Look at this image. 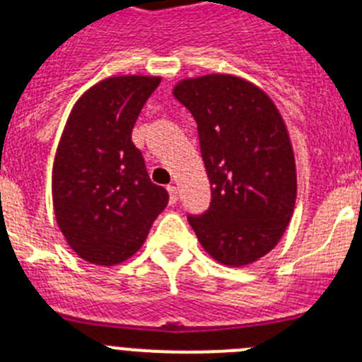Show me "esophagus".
<instances>
[{"instance_id": "1", "label": "esophagus", "mask_w": 362, "mask_h": 362, "mask_svg": "<svg viewBox=\"0 0 362 362\" xmlns=\"http://www.w3.org/2000/svg\"><path fill=\"white\" fill-rule=\"evenodd\" d=\"M166 190H168V201H170V204H175V201H177V187L175 185H168Z\"/></svg>"}]
</instances>
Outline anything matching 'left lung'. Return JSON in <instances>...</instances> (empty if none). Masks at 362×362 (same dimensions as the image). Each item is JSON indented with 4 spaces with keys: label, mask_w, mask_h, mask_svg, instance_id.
I'll return each instance as SVG.
<instances>
[{
    "label": "left lung",
    "mask_w": 362,
    "mask_h": 362,
    "mask_svg": "<svg viewBox=\"0 0 362 362\" xmlns=\"http://www.w3.org/2000/svg\"><path fill=\"white\" fill-rule=\"evenodd\" d=\"M172 94L196 119L212 188L210 209L188 223L217 263H255L276 248L296 206V158L283 116L267 92L232 74L181 79Z\"/></svg>",
    "instance_id": "obj_1"
}]
</instances>
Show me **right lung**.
<instances>
[{
    "label": "right lung",
    "instance_id": "1",
    "mask_svg": "<svg viewBox=\"0 0 362 362\" xmlns=\"http://www.w3.org/2000/svg\"><path fill=\"white\" fill-rule=\"evenodd\" d=\"M159 76H114L76 101L57 145L52 203L57 226L81 259L114 267L132 257L168 203L150 181L132 129Z\"/></svg>",
    "mask_w": 362,
    "mask_h": 362
}]
</instances>
